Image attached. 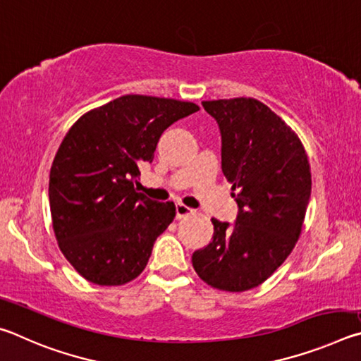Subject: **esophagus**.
Wrapping results in <instances>:
<instances>
[{"label": "esophagus", "instance_id": "esophagus-1", "mask_svg": "<svg viewBox=\"0 0 361 361\" xmlns=\"http://www.w3.org/2000/svg\"><path fill=\"white\" fill-rule=\"evenodd\" d=\"M192 213H194V210L189 209V207H186V205H183V204H176V205H175V215H176V219L191 216Z\"/></svg>", "mask_w": 361, "mask_h": 361}]
</instances>
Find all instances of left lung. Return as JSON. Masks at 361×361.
I'll return each instance as SVG.
<instances>
[{"mask_svg":"<svg viewBox=\"0 0 361 361\" xmlns=\"http://www.w3.org/2000/svg\"><path fill=\"white\" fill-rule=\"evenodd\" d=\"M202 106L219 126L221 169L239 213L234 226L212 218V242L192 253V266L213 288L247 291L295 248L310 199V166L295 130L259 100L239 97Z\"/></svg>","mask_w":361,"mask_h":361,"instance_id":"obj_1","label":"left lung"}]
</instances>
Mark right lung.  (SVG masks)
<instances>
[{
    "label": "right lung",
    "mask_w": 361,
    "mask_h": 361,
    "mask_svg": "<svg viewBox=\"0 0 361 361\" xmlns=\"http://www.w3.org/2000/svg\"><path fill=\"white\" fill-rule=\"evenodd\" d=\"M195 111L191 102L122 95L71 126L54 157L49 204L59 247L79 276L116 286L143 272L175 204L137 192L138 167L152 162L169 126Z\"/></svg>",
    "instance_id": "add662e5"
}]
</instances>
